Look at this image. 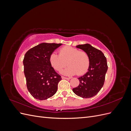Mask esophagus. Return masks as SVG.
Returning a JSON list of instances; mask_svg holds the SVG:
<instances>
[{"label": "esophagus", "instance_id": "1", "mask_svg": "<svg viewBox=\"0 0 131 131\" xmlns=\"http://www.w3.org/2000/svg\"><path fill=\"white\" fill-rule=\"evenodd\" d=\"M62 78L63 79H67V80H69V79H70V78H67V77H65L64 76H62Z\"/></svg>", "mask_w": 131, "mask_h": 131}]
</instances>
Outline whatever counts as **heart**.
<instances>
[{
  "instance_id": "heart-1",
  "label": "heart",
  "mask_w": 131,
  "mask_h": 131,
  "mask_svg": "<svg viewBox=\"0 0 131 131\" xmlns=\"http://www.w3.org/2000/svg\"><path fill=\"white\" fill-rule=\"evenodd\" d=\"M49 62L54 69L57 71H60L68 64L69 66L62 71V73L69 75L85 74L88 72L90 64L88 53L69 46L62 47L59 49V54L54 52L51 53L49 56Z\"/></svg>"
}]
</instances>
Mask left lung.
Listing matches in <instances>:
<instances>
[{
	"label": "left lung",
	"instance_id": "1",
	"mask_svg": "<svg viewBox=\"0 0 131 131\" xmlns=\"http://www.w3.org/2000/svg\"><path fill=\"white\" fill-rule=\"evenodd\" d=\"M76 47L84 50L88 54L90 64L88 72L78 78L80 84L73 89V91L82 98H91L96 96L104 85L105 74L108 70L106 58L101 50L89 43L79 45Z\"/></svg>",
	"mask_w": 131,
	"mask_h": 131
}]
</instances>
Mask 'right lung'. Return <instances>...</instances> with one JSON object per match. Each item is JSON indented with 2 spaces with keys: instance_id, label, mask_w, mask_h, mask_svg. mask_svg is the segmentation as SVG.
Returning <instances> with one entry per match:
<instances>
[{
  "instance_id": "1",
  "label": "right lung",
  "mask_w": 131,
  "mask_h": 131,
  "mask_svg": "<svg viewBox=\"0 0 131 131\" xmlns=\"http://www.w3.org/2000/svg\"><path fill=\"white\" fill-rule=\"evenodd\" d=\"M62 43H41L29 49L23 59L28 90L34 98L47 100L56 93L61 77L49 62V56Z\"/></svg>"
}]
</instances>
